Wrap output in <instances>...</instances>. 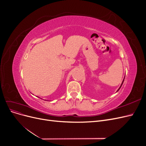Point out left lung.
Masks as SVG:
<instances>
[{
	"label": "left lung",
	"mask_w": 146,
	"mask_h": 146,
	"mask_svg": "<svg viewBox=\"0 0 146 146\" xmlns=\"http://www.w3.org/2000/svg\"><path fill=\"white\" fill-rule=\"evenodd\" d=\"M124 78H125V77H124V78H123V81H122V83H121V85L120 87H119V89L117 90V91L116 92H117V91H119V90H120V88H121V86H122V84H123V81H124Z\"/></svg>",
	"instance_id": "obj_1"
}]
</instances>
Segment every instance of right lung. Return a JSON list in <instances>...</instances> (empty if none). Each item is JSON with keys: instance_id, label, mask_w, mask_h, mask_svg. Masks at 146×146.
Here are the masks:
<instances>
[{"instance_id": "obj_1", "label": "right lung", "mask_w": 146, "mask_h": 146, "mask_svg": "<svg viewBox=\"0 0 146 146\" xmlns=\"http://www.w3.org/2000/svg\"><path fill=\"white\" fill-rule=\"evenodd\" d=\"M36 97H38V96H36ZM38 98H39V97H38ZM40 99H41V98H40Z\"/></svg>"}]
</instances>
